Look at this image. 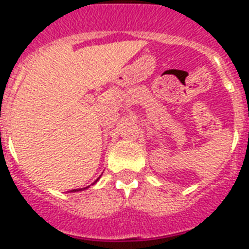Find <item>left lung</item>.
I'll list each match as a JSON object with an SVG mask.
<instances>
[{
  "label": "left lung",
  "instance_id": "1",
  "mask_svg": "<svg viewBox=\"0 0 249 249\" xmlns=\"http://www.w3.org/2000/svg\"><path fill=\"white\" fill-rule=\"evenodd\" d=\"M72 191H76V190H72ZM77 191H79V190H77Z\"/></svg>",
  "mask_w": 249,
  "mask_h": 249
}]
</instances>
